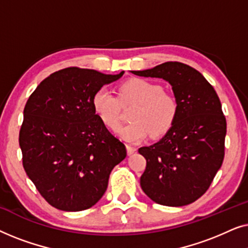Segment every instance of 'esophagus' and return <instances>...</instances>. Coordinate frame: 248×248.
Segmentation results:
<instances>
[{"label":"esophagus","mask_w":248,"mask_h":248,"mask_svg":"<svg viewBox=\"0 0 248 248\" xmlns=\"http://www.w3.org/2000/svg\"><path fill=\"white\" fill-rule=\"evenodd\" d=\"M126 151H127V155H133L135 151H137V148L132 147V145H130V144H127L126 145Z\"/></svg>","instance_id":"obj_1"}]
</instances>
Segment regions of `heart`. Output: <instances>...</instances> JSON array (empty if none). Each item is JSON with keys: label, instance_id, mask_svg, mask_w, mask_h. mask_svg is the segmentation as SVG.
<instances>
[{"label": "heart", "instance_id": "b5f03b06", "mask_svg": "<svg viewBox=\"0 0 248 248\" xmlns=\"http://www.w3.org/2000/svg\"><path fill=\"white\" fill-rule=\"evenodd\" d=\"M94 114L105 126L114 130L118 125L121 106L134 105L128 124L117 127L115 133L122 140L139 143L150 133L160 137L170 130L178 114L174 94L162 90L160 84L145 79H131L117 88V98L106 88H100L91 99Z\"/></svg>", "mask_w": 248, "mask_h": 248}]
</instances>
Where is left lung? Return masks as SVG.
I'll return each instance as SVG.
<instances>
[{
    "label": "left lung",
    "mask_w": 248,
    "mask_h": 248,
    "mask_svg": "<svg viewBox=\"0 0 248 248\" xmlns=\"http://www.w3.org/2000/svg\"><path fill=\"white\" fill-rule=\"evenodd\" d=\"M131 72L166 80L178 103L177 117L165 137L139 149L147 160L141 187L158 204L187 205L206 192L225 157L227 123L218 94L199 71L184 63Z\"/></svg>",
    "instance_id": "obj_1"
}]
</instances>
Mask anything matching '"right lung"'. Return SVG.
<instances>
[{"label": "right lung", "mask_w": 248, "mask_h": 248, "mask_svg": "<svg viewBox=\"0 0 248 248\" xmlns=\"http://www.w3.org/2000/svg\"><path fill=\"white\" fill-rule=\"evenodd\" d=\"M66 67L43 80L27 101L19 144L23 168L44 199L63 211H82L106 192L125 145L94 114L91 99L122 78Z\"/></svg>", "instance_id": "1"}]
</instances>
